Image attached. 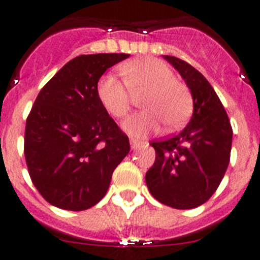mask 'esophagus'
Segmentation results:
<instances>
[{"label":"esophagus","instance_id":"esophagus-1","mask_svg":"<svg viewBox=\"0 0 260 260\" xmlns=\"http://www.w3.org/2000/svg\"><path fill=\"white\" fill-rule=\"evenodd\" d=\"M130 146H132L133 150H135V148H139V147L144 146V143L141 141H137V139H130Z\"/></svg>","mask_w":260,"mask_h":260}]
</instances>
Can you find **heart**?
<instances>
[{"instance_id":"b5f03b06","label":"heart","mask_w":260,"mask_h":260,"mask_svg":"<svg viewBox=\"0 0 260 260\" xmlns=\"http://www.w3.org/2000/svg\"><path fill=\"white\" fill-rule=\"evenodd\" d=\"M125 82L113 74L99 80V100L114 118H123L132 109L134 98L143 112L128 117L123 130L133 137H146L157 132L160 122L167 130H176L189 119L192 95L189 87L176 79L174 71L156 58L126 62L121 68Z\"/></svg>"}]
</instances>
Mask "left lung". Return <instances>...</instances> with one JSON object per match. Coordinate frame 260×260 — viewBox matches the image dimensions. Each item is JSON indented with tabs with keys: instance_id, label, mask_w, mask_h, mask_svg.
Masks as SVG:
<instances>
[{
	"instance_id": "left-lung-1",
	"label": "left lung",
	"mask_w": 260,
	"mask_h": 260,
	"mask_svg": "<svg viewBox=\"0 0 260 260\" xmlns=\"http://www.w3.org/2000/svg\"><path fill=\"white\" fill-rule=\"evenodd\" d=\"M192 95L194 112L178 134L151 142L156 151L147 187L160 203L190 210L206 203L224 177L232 150L231 121L208 80L186 61L164 56Z\"/></svg>"
}]
</instances>
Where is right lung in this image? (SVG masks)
Instances as JSON below:
<instances>
[{"label":"right lung","instance_id":"obj_1","mask_svg":"<svg viewBox=\"0 0 260 260\" xmlns=\"http://www.w3.org/2000/svg\"><path fill=\"white\" fill-rule=\"evenodd\" d=\"M128 56L75 57L39 92L26 121L24 156L32 183L52 206L68 211L95 206L130 151L127 135L96 91L107 69Z\"/></svg>","mask_w":260,"mask_h":260}]
</instances>
